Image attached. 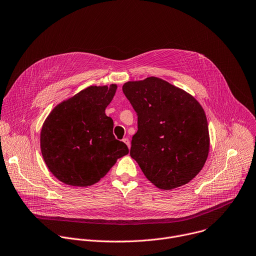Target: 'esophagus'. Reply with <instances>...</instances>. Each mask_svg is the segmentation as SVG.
I'll return each instance as SVG.
<instances>
[{"mask_svg":"<svg viewBox=\"0 0 256 256\" xmlns=\"http://www.w3.org/2000/svg\"><path fill=\"white\" fill-rule=\"evenodd\" d=\"M122 142L128 146V148H130V140H128V138H124L122 140Z\"/></svg>","mask_w":256,"mask_h":256,"instance_id":"34e87169","label":"esophagus"}]
</instances>
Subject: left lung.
Returning a JSON list of instances; mask_svg holds the SVG:
<instances>
[{"mask_svg":"<svg viewBox=\"0 0 256 256\" xmlns=\"http://www.w3.org/2000/svg\"><path fill=\"white\" fill-rule=\"evenodd\" d=\"M122 92L138 114L130 156L160 190L194 179L208 158L205 112L194 96L158 77L128 81Z\"/></svg>","mask_w":256,"mask_h":256,"instance_id":"left-lung-1","label":"left lung"}]
</instances>
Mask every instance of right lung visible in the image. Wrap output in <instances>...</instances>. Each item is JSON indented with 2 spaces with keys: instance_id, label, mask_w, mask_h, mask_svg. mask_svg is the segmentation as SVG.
<instances>
[{
  "instance_id": "obj_1",
  "label": "right lung",
  "mask_w": 256,
  "mask_h": 256,
  "mask_svg": "<svg viewBox=\"0 0 256 256\" xmlns=\"http://www.w3.org/2000/svg\"><path fill=\"white\" fill-rule=\"evenodd\" d=\"M118 88L92 85L57 104L45 120L40 148L49 171L62 183L88 187L104 178L118 158L128 154L116 140L106 114Z\"/></svg>"
}]
</instances>
